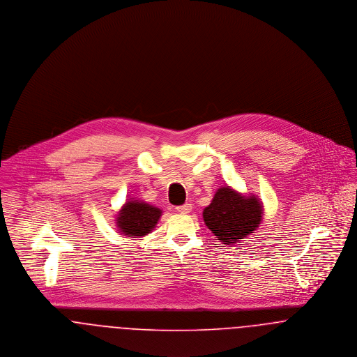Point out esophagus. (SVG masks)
Listing matches in <instances>:
<instances>
[{"instance_id":"34e87169","label":"esophagus","mask_w":357,"mask_h":357,"mask_svg":"<svg viewBox=\"0 0 357 357\" xmlns=\"http://www.w3.org/2000/svg\"><path fill=\"white\" fill-rule=\"evenodd\" d=\"M191 210H192V206H191V204H185L176 207V211H178V213H181V214H188Z\"/></svg>"}]
</instances>
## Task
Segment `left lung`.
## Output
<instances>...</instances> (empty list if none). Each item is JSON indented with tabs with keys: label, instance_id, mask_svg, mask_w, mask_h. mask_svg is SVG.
<instances>
[{
	"label": "left lung",
	"instance_id": "left-lung-1",
	"mask_svg": "<svg viewBox=\"0 0 357 357\" xmlns=\"http://www.w3.org/2000/svg\"><path fill=\"white\" fill-rule=\"evenodd\" d=\"M264 204L255 195H243L233 187L217 190L204 210V225L225 245H234L258 229Z\"/></svg>",
	"mask_w": 357,
	"mask_h": 357
}]
</instances>
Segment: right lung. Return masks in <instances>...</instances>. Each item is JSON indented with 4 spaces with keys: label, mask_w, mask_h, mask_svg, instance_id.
<instances>
[{
    "label": "right lung",
    "mask_w": 357,
    "mask_h": 357,
    "mask_svg": "<svg viewBox=\"0 0 357 357\" xmlns=\"http://www.w3.org/2000/svg\"><path fill=\"white\" fill-rule=\"evenodd\" d=\"M160 217L162 210L159 207L143 201L131 199L121 206L116 214L115 223L120 234L140 238L153 231Z\"/></svg>",
    "instance_id": "right-lung-1"
}]
</instances>
